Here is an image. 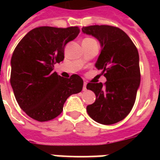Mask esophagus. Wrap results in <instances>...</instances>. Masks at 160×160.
<instances>
[{
  "instance_id": "esophagus-1",
  "label": "esophagus",
  "mask_w": 160,
  "mask_h": 160,
  "mask_svg": "<svg viewBox=\"0 0 160 160\" xmlns=\"http://www.w3.org/2000/svg\"><path fill=\"white\" fill-rule=\"evenodd\" d=\"M83 91H87V82H84Z\"/></svg>"
}]
</instances>
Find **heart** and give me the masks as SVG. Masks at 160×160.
<instances>
[{
    "label": "heart",
    "instance_id": "heart-1",
    "mask_svg": "<svg viewBox=\"0 0 160 160\" xmlns=\"http://www.w3.org/2000/svg\"><path fill=\"white\" fill-rule=\"evenodd\" d=\"M89 40H95V39H93V38H85L83 41H89Z\"/></svg>",
    "mask_w": 160,
    "mask_h": 160
}]
</instances>
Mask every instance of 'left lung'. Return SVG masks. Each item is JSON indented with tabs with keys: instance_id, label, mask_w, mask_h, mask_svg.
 Returning <instances> with one entry per match:
<instances>
[{
	"instance_id": "8db88e82",
	"label": "left lung",
	"mask_w": 160,
	"mask_h": 160,
	"mask_svg": "<svg viewBox=\"0 0 160 160\" xmlns=\"http://www.w3.org/2000/svg\"><path fill=\"white\" fill-rule=\"evenodd\" d=\"M82 32L100 42L101 53L95 67L107 80L104 85L92 81L87 85L96 95L93 104L87 105V113L98 123H117L129 114L140 87L137 48L118 27L97 25L83 27Z\"/></svg>"
}]
</instances>
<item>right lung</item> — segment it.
<instances>
[{"instance_id": "add662e5", "label": "right lung", "mask_w": 160, "mask_h": 160, "mask_svg": "<svg viewBox=\"0 0 160 160\" xmlns=\"http://www.w3.org/2000/svg\"><path fill=\"white\" fill-rule=\"evenodd\" d=\"M80 33L78 26L37 27L16 46L11 58L10 83L19 107L30 118L47 122L58 117L70 95L79 93L83 80L53 72L64 59V48Z\"/></svg>"}]
</instances>
